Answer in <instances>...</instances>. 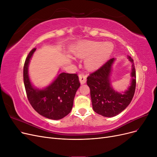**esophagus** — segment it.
<instances>
[{
    "instance_id": "34e87169",
    "label": "esophagus",
    "mask_w": 157,
    "mask_h": 157,
    "mask_svg": "<svg viewBox=\"0 0 157 157\" xmlns=\"http://www.w3.org/2000/svg\"><path fill=\"white\" fill-rule=\"evenodd\" d=\"M78 78H79V81L81 84H84L85 82H86V76L84 75L83 73L79 74Z\"/></svg>"
}]
</instances>
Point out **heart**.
<instances>
[{
	"label": "heart",
	"instance_id": "heart-1",
	"mask_svg": "<svg viewBox=\"0 0 157 157\" xmlns=\"http://www.w3.org/2000/svg\"><path fill=\"white\" fill-rule=\"evenodd\" d=\"M114 49L110 42L98 41H82L72 50L73 54L78 58H86L85 64L90 69L99 67L109 58Z\"/></svg>",
	"mask_w": 157,
	"mask_h": 157
}]
</instances>
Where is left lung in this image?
Here are the masks:
<instances>
[{
    "label": "left lung",
    "instance_id": "1",
    "mask_svg": "<svg viewBox=\"0 0 157 157\" xmlns=\"http://www.w3.org/2000/svg\"><path fill=\"white\" fill-rule=\"evenodd\" d=\"M127 58L131 63V80L124 92L116 91L111 84V76L115 58L108 60L88 77L87 84L90 89L92 107L99 115L105 117L118 115L128 106L134 97L136 83L135 66L130 56H127Z\"/></svg>",
    "mask_w": 157,
    "mask_h": 157
}]
</instances>
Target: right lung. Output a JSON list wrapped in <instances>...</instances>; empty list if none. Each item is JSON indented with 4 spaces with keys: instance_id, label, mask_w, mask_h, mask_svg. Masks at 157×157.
Here are the masks:
<instances>
[{
    "instance_id": "obj_1",
    "label": "right lung",
    "mask_w": 157,
    "mask_h": 157,
    "mask_svg": "<svg viewBox=\"0 0 157 157\" xmlns=\"http://www.w3.org/2000/svg\"><path fill=\"white\" fill-rule=\"evenodd\" d=\"M36 49L29 52L23 67V82L28 100L40 115L52 120L61 119L72 109L75 94L80 85L78 77L77 74L59 73L46 87L34 86L29 77V65Z\"/></svg>"
}]
</instances>
